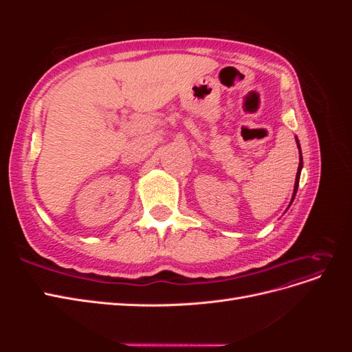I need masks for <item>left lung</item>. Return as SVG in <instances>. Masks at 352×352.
<instances>
[{
  "label": "left lung",
  "mask_w": 352,
  "mask_h": 352,
  "mask_svg": "<svg viewBox=\"0 0 352 352\" xmlns=\"http://www.w3.org/2000/svg\"><path fill=\"white\" fill-rule=\"evenodd\" d=\"M298 148H300V142H298ZM300 155H301V148H300ZM301 168H302V157H300V166H298V172H296V180H295V188H294V197L296 194V189H298V184H300V175H301Z\"/></svg>",
  "instance_id": "obj_1"
}]
</instances>
